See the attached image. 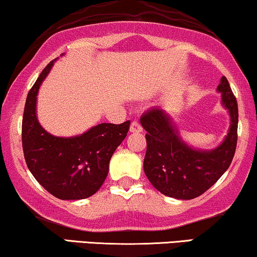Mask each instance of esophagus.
I'll return each mask as SVG.
<instances>
[{"label": "esophagus", "instance_id": "esophagus-1", "mask_svg": "<svg viewBox=\"0 0 257 257\" xmlns=\"http://www.w3.org/2000/svg\"><path fill=\"white\" fill-rule=\"evenodd\" d=\"M130 131L131 132H143V126L140 125L139 121H132L131 127H130Z\"/></svg>", "mask_w": 257, "mask_h": 257}]
</instances>
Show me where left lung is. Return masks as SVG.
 <instances>
[{"instance_id": "1", "label": "left lung", "mask_w": 257, "mask_h": 257, "mask_svg": "<svg viewBox=\"0 0 257 257\" xmlns=\"http://www.w3.org/2000/svg\"><path fill=\"white\" fill-rule=\"evenodd\" d=\"M217 90L230 114V128L224 142L213 151H195L179 139L170 117L160 108L147 110L140 118L146 130L147 150L144 171L151 184L171 198L191 200L212 187L228 170L237 144V101L226 77Z\"/></svg>"}]
</instances>
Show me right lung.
<instances>
[{"label":"right lung","instance_id":"right-lung-1","mask_svg":"<svg viewBox=\"0 0 257 257\" xmlns=\"http://www.w3.org/2000/svg\"><path fill=\"white\" fill-rule=\"evenodd\" d=\"M54 62L45 66L28 93L22 120L24 159L31 174L50 194L61 200L85 199L103 185L112 154L125 139L131 121L103 122L72 138L44 131L36 118V96Z\"/></svg>","mask_w":257,"mask_h":257}]
</instances>
